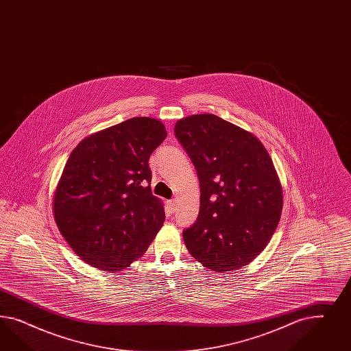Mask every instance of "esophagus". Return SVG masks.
I'll list each match as a JSON object with an SVG mask.
<instances>
[{"label": "esophagus", "mask_w": 351, "mask_h": 351, "mask_svg": "<svg viewBox=\"0 0 351 351\" xmlns=\"http://www.w3.org/2000/svg\"><path fill=\"white\" fill-rule=\"evenodd\" d=\"M167 208H169V213H173L176 211V202L173 199H171L167 202Z\"/></svg>", "instance_id": "1"}]
</instances>
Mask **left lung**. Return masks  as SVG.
Masks as SVG:
<instances>
[{"label":"left lung","instance_id":"8db88e82","mask_svg":"<svg viewBox=\"0 0 351 351\" xmlns=\"http://www.w3.org/2000/svg\"><path fill=\"white\" fill-rule=\"evenodd\" d=\"M173 131L201 185L198 217L182 232L188 251L217 273L250 264L276 232L283 206L269 153L252 134L215 114L182 118Z\"/></svg>","mask_w":351,"mask_h":351}]
</instances>
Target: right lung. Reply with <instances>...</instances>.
I'll list each match as a JSON object with an SVG mask.
<instances>
[{"mask_svg": "<svg viewBox=\"0 0 351 351\" xmlns=\"http://www.w3.org/2000/svg\"><path fill=\"white\" fill-rule=\"evenodd\" d=\"M166 136L160 121L131 118L84 138L71 153L53 195V216L88 265L125 269L160 232L165 210L152 194L148 160Z\"/></svg>", "mask_w": 351, "mask_h": 351, "instance_id": "right-lung-1", "label": "right lung"}]
</instances>
